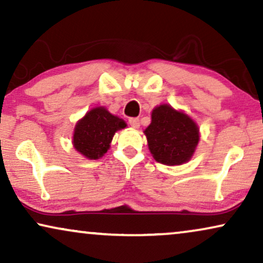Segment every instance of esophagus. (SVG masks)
Listing matches in <instances>:
<instances>
[{"instance_id": "esophagus-1", "label": "esophagus", "mask_w": 263, "mask_h": 263, "mask_svg": "<svg viewBox=\"0 0 263 263\" xmlns=\"http://www.w3.org/2000/svg\"><path fill=\"white\" fill-rule=\"evenodd\" d=\"M128 124H129V126H131V127H134V128H139V126H141V124H139V119H137V118L129 119Z\"/></svg>"}]
</instances>
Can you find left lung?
<instances>
[{
	"label": "left lung",
	"mask_w": 263,
	"mask_h": 263,
	"mask_svg": "<svg viewBox=\"0 0 263 263\" xmlns=\"http://www.w3.org/2000/svg\"><path fill=\"white\" fill-rule=\"evenodd\" d=\"M144 135L154 159L166 166L189 162L199 142V128L194 119L167 103L154 108Z\"/></svg>",
	"instance_id": "obj_1"
}]
</instances>
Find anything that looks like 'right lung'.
<instances>
[{
	"mask_svg": "<svg viewBox=\"0 0 263 263\" xmlns=\"http://www.w3.org/2000/svg\"><path fill=\"white\" fill-rule=\"evenodd\" d=\"M127 124L106 107H95L77 121L72 144L74 149L89 160L102 157L110 148L115 132L126 128Z\"/></svg>",
	"mask_w": 263,
	"mask_h": 263,
	"instance_id": "add662e5",
	"label": "right lung"
}]
</instances>
